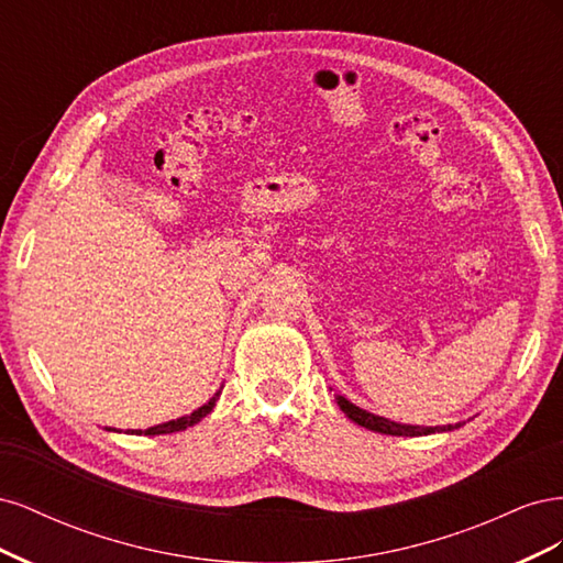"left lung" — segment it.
<instances>
[{
    "label": "left lung",
    "mask_w": 563,
    "mask_h": 563,
    "mask_svg": "<svg viewBox=\"0 0 563 563\" xmlns=\"http://www.w3.org/2000/svg\"><path fill=\"white\" fill-rule=\"evenodd\" d=\"M335 401L340 406V411H343L352 422L362 424V428H366V430L391 434V437H424V434H434V432H451V430H457L460 424H465V422H455V424H437V428H424V424H406V422H395V420L376 416V413H368V411H364V408L345 399L343 395H335Z\"/></svg>",
    "instance_id": "left-lung-1"
}]
</instances>
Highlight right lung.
Segmentation results:
<instances>
[{
  "mask_svg": "<svg viewBox=\"0 0 563 563\" xmlns=\"http://www.w3.org/2000/svg\"><path fill=\"white\" fill-rule=\"evenodd\" d=\"M218 397H220V389L216 391V395L203 404V406H199L197 411H192L190 416H183V418H176V420H168V422H162V424H155V428H147V430H131L129 434H145V437H155V434H172V432H180V430H187V428H192V424H197L201 418H207L211 411H213V406H216V401H218ZM108 432H117L114 428H106Z\"/></svg>",
  "mask_w": 563,
  "mask_h": 563,
  "instance_id": "right-lung-1",
  "label": "right lung"
}]
</instances>
